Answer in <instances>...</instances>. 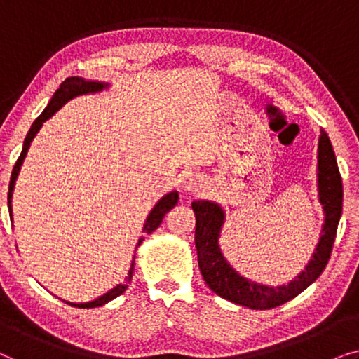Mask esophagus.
<instances>
[{
  "mask_svg": "<svg viewBox=\"0 0 359 359\" xmlns=\"http://www.w3.org/2000/svg\"><path fill=\"white\" fill-rule=\"evenodd\" d=\"M203 183H204V180L201 178L198 173H186L184 178H183V184L188 191L201 189V188H203Z\"/></svg>",
  "mask_w": 359,
  "mask_h": 359,
  "instance_id": "1",
  "label": "esophagus"
}]
</instances>
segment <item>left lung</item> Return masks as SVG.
Wrapping results in <instances>:
<instances>
[{
    "instance_id": "obj_1",
    "label": "left lung",
    "mask_w": 359,
    "mask_h": 359,
    "mask_svg": "<svg viewBox=\"0 0 359 359\" xmlns=\"http://www.w3.org/2000/svg\"><path fill=\"white\" fill-rule=\"evenodd\" d=\"M318 198L323 204L325 224H323L322 237L318 240L316 252L306 269L294 281L287 286L278 287H268L245 279L225 262L217 243L224 224V210L210 201H194L191 204L196 215L194 243L198 250L199 269L205 284L217 296L230 302L264 311V309L278 307L291 301L320 276L330 259L343 205L341 175L338 170L332 142L325 130L320 132V139H318Z\"/></svg>"
}]
</instances>
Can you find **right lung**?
Here are the masks:
<instances>
[{
	"label": "right lung",
	"instance_id": "1",
	"mask_svg": "<svg viewBox=\"0 0 359 359\" xmlns=\"http://www.w3.org/2000/svg\"><path fill=\"white\" fill-rule=\"evenodd\" d=\"M102 88H107L106 83L86 81V80H83V78H78V76H70V78H67V80L62 83L60 88H58V90L55 91V95L52 96V100H50V102H48V106L46 107V109H43L42 114L39 116L36 121H34L32 127H31V129H29L27 135H26V140H24L22 151H21V155H19L16 165H14L13 173H11V181H9V189H8V205H9V209H11V196H13L14 183H16V178H18V175H19V170H21L22 161H24V158H26L27 150H29V147H31L32 139H34V137H36V134L39 132V129H41V127H42L43 122H46L47 119H50V117L55 114V112L60 109V107L65 104L67 101H70L72 97L80 96V95H86V93L101 91ZM178 199H180L178 193H176V191H173V193L166 194L165 198H161L158 203H156L155 208L151 209V212L149 214V217H147V222H145V227H144L145 235H149V233L154 232L155 229H158V225L161 224V220H163L165 214L168 212V210L173 209L176 204H178ZM11 217H13V214H11ZM142 240H144V237L139 240V243H137V245H140ZM132 273H134V262H132V264H130L129 274H127V276H126V281L122 283V284H117L114 289H111V291L106 292L104 296L97 297L96 301L85 302V304H73V302H67V304H70V306H75V307H80V309H91V307L104 306V304L112 301V299H116L117 296H121V294L126 291L127 284H129L130 279H132Z\"/></svg>",
	"mask_w": 359,
	"mask_h": 359
}]
</instances>
